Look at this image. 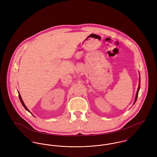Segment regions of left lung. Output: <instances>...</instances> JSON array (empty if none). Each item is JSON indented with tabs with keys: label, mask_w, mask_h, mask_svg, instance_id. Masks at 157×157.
<instances>
[{
	"label": "left lung",
	"mask_w": 157,
	"mask_h": 157,
	"mask_svg": "<svg viewBox=\"0 0 157 157\" xmlns=\"http://www.w3.org/2000/svg\"><path fill=\"white\" fill-rule=\"evenodd\" d=\"M140 88V78H139V85H138V90L136 91V95H135V98L134 103V105L135 104V103L136 102V99H137V97H138V92H139V90Z\"/></svg>",
	"instance_id": "1"
}]
</instances>
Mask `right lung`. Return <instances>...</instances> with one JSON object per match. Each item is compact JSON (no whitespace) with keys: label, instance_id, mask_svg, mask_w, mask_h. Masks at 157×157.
Instances as JSON below:
<instances>
[{"label":"right lung","instance_id":"obj_1","mask_svg":"<svg viewBox=\"0 0 157 157\" xmlns=\"http://www.w3.org/2000/svg\"><path fill=\"white\" fill-rule=\"evenodd\" d=\"M18 93H19V99H20V101H21V103H22V104L23 106V107H24V108H25V109H26V111H28V112H30V113H31V114H32V113H31V112H30V111H29V109H28V108H26V106H25V103H23V101L22 98V97H21V94H19V91H18Z\"/></svg>","mask_w":157,"mask_h":157}]
</instances>
